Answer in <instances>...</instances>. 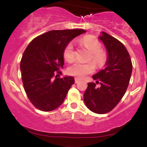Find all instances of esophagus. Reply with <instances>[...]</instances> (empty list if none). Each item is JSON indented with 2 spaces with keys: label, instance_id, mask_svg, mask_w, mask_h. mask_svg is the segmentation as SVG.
<instances>
[{
  "label": "esophagus",
  "instance_id": "34e87169",
  "mask_svg": "<svg viewBox=\"0 0 147 147\" xmlns=\"http://www.w3.org/2000/svg\"><path fill=\"white\" fill-rule=\"evenodd\" d=\"M80 78H75V83H78V82H80Z\"/></svg>",
  "mask_w": 147,
  "mask_h": 147
}]
</instances>
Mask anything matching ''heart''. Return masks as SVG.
<instances>
[{
  "label": "heart",
  "mask_w": 147,
  "mask_h": 147,
  "mask_svg": "<svg viewBox=\"0 0 147 147\" xmlns=\"http://www.w3.org/2000/svg\"><path fill=\"white\" fill-rule=\"evenodd\" d=\"M81 43L90 51V58L95 62L98 67H102L107 60V55L101 49V44L96 38L92 36H86L81 39ZM64 57L66 60L72 61L75 58V44L70 42L67 45L64 49ZM93 62L82 63L79 61L72 62L67 68L68 73L74 76L84 78L92 73L95 69V65Z\"/></svg>",
  "instance_id": "b5f03b06"
}]
</instances>
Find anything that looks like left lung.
Instances as JSON below:
<instances>
[{
	"label": "left lung",
	"mask_w": 147,
	"mask_h": 147,
	"mask_svg": "<svg viewBox=\"0 0 147 147\" xmlns=\"http://www.w3.org/2000/svg\"><path fill=\"white\" fill-rule=\"evenodd\" d=\"M99 39L108 53L105 68L92 75L96 82H88L84 101L91 111L104 114L112 111L124 95L131 76L132 63L127 49L118 39L105 32H101Z\"/></svg>",
	"instance_id": "8db88e82"
}]
</instances>
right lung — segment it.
<instances>
[{
	"label": "right lung",
	"instance_id": "right-lung-1",
	"mask_svg": "<svg viewBox=\"0 0 147 147\" xmlns=\"http://www.w3.org/2000/svg\"><path fill=\"white\" fill-rule=\"evenodd\" d=\"M86 31H49L33 39L21 60V79L31 103L42 111H52L61 105L75 83L72 76L59 78L64 65V49L71 40ZM58 74L56 75V73Z\"/></svg>",
	"mask_w": 147,
	"mask_h": 147
}]
</instances>
